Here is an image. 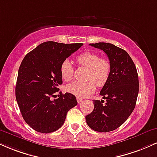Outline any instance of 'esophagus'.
<instances>
[{
	"mask_svg": "<svg viewBox=\"0 0 157 157\" xmlns=\"http://www.w3.org/2000/svg\"><path fill=\"white\" fill-rule=\"evenodd\" d=\"M82 100H83V99H82V98H80V97H77V102H78V103H80V102H82Z\"/></svg>",
	"mask_w": 157,
	"mask_h": 157,
	"instance_id": "obj_1",
	"label": "esophagus"
}]
</instances>
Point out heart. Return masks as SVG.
<instances>
[{
	"mask_svg": "<svg viewBox=\"0 0 157 157\" xmlns=\"http://www.w3.org/2000/svg\"><path fill=\"white\" fill-rule=\"evenodd\" d=\"M79 65L88 68L86 82H73L68 84L66 90L69 93L80 98L89 97L96 90V85L102 87L107 83L111 72V64L108 59L99 58V54L94 52H85L77 56ZM60 74L62 79L69 81L73 78L74 67L71 61L65 59L60 66Z\"/></svg>",
	"mask_w": 157,
	"mask_h": 157,
	"instance_id": "obj_1",
	"label": "heart"
}]
</instances>
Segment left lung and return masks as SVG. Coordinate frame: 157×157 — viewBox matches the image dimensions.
Wrapping results in <instances>:
<instances>
[{
    "instance_id": "left-lung-1",
    "label": "left lung",
    "mask_w": 157,
    "mask_h": 157,
    "mask_svg": "<svg viewBox=\"0 0 157 157\" xmlns=\"http://www.w3.org/2000/svg\"><path fill=\"white\" fill-rule=\"evenodd\" d=\"M90 45L107 54L111 72L99 94L106 103L94 100V110L86 119L94 131L108 132L122 125L135 109L139 92L138 75L132 59L124 50L105 42Z\"/></svg>"
}]
</instances>
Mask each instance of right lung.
<instances>
[{
	"label": "right lung",
	"mask_w": 157,
	"mask_h": 157,
	"mask_svg": "<svg viewBox=\"0 0 157 157\" xmlns=\"http://www.w3.org/2000/svg\"><path fill=\"white\" fill-rule=\"evenodd\" d=\"M83 45L46 41L25 56L19 68L15 95L22 118L32 129L41 133L58 130L68 111L76 106V97L60 94L52 99L63 83L60 66Z\"/></svg>",
	"instance_id": "obj_1"
}]
</instances>
